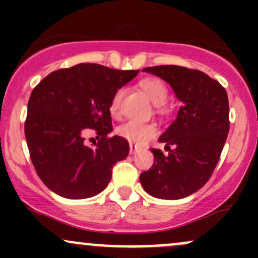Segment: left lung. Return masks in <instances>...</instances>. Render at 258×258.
Returning a JSON list of instances; mask_svg holds the SVG:
<instances>
[{
  "instance_id": "obj_1",
  "label": "left lung",
  "mask_w": 258,
  "mask_h": 258,
  "mask_svg": "<svg viewBox=\"0 0 258 258\" xmlns=\"http://www.w3.org/2000/svg\"><path fill=\"white\" fill-rule=\"evenodd\" d=\"M131 81V80H130ZM125 73L99 64H78L49 74L32 91L25 137L35 170L53 193L79 200L108 186L111 168L128 155V143L111 136L110 108ZM94 129L85 141L82 131Z\"/></svg>"
}]
</instances>
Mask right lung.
I'll return each instance as SVG.
<instances>
[{
  "instance_id": "right-lung-1",
  "label": "right lung",
  "mask_w": 258,
  "mask_h": 258,
  "mask_svg": "<svg viewBox=\"0 0 258 258\" xmlns=\"http://www.w3.org/2000/svg\"><path fill=\"white\" fill-rule=\"evenodd\" d=\"M172 88L180 106L162 133L154 164L139 176L148 194L164 200L189 197L210 179L229 131V104L222 86L199 70L177 65L146 68Z\"/></svg>"
}]
</instances>
